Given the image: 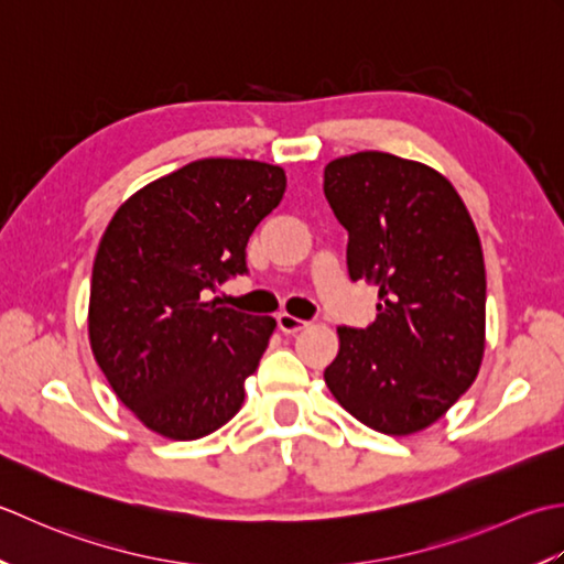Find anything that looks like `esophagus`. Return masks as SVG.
<instances>
[{"instance_id":"obj_1","label":"esophagus","mask_w":564,"mask_h":564,"mask_svg":"<svg viewBox=\"0 0 564 564\" xmlns=\"http://www.w3.org/2000/svg\"><path fill=\"white\" fill-rule=\"evenodd\" d=\"M278 326H280V330H282V333H296V330L306 328V321H302V318H296V316H292V314L282 312V314H278Z\"/></svg>"}]
</instances>
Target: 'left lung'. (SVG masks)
Returning <instances> with one entry per match:
<instances>
[{
  "label": "left lung",
  "mask_w": 564,
  "mask_h": 564,
  "mask_svg": "<svg viewBox=\"0 0 564 564\" xmlns=\"http://www.w3.org/2000/svg\"><path fill=\"white\" fill-rule=\"evenodd\" d=\"M324 192L348 231L350 280L377 286V318L338 328L324 379L350 416L411 435L445 416L485 358L487 274L465 202L438 170L392 153L330 160Z\"/></svg>",
  "instance_id": "left-lung-1"
}]
</instances>
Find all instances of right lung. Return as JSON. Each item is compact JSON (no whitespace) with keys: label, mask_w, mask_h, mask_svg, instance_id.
Here are the masks:
<instances>
[{"label":"right lung","mask_w":564,"mask_h":564,"mask_svg":"<svg viewBox=\"0 0 564 564\" xmlns=\"http://www.w3.org/2000/svg\"><path fill=\"white\" fill-rule=\"evenodd\" d=\"M284 189L280 165L206 158L138 189L111 216L91 268L89 346L145 429L197 441L243 406L278 324L206 294L248 272V238Z\"/></svg>","instance_id":"add662e5"}]
</instances>
